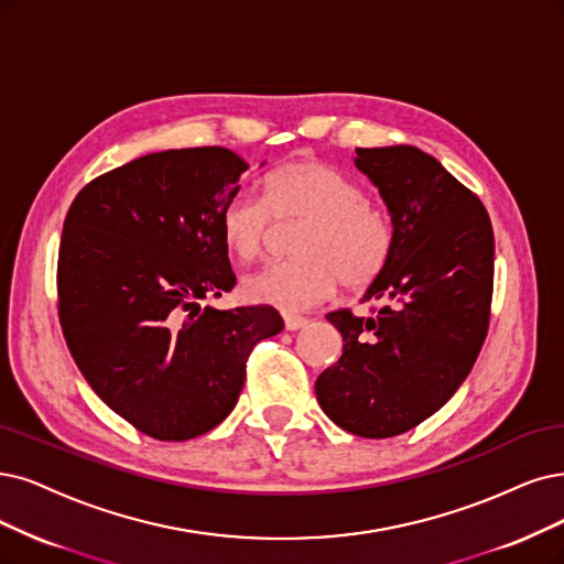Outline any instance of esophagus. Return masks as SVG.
<instances>
[{
  "label": "esophagus",
  "instance_id": "1",
  "mask_svg": "<svg viewBox=\"0 0 564 564\" xmlns=\"http://www.w3.org/2000/svg\"><path fill=\"white\" fill-rule=\"evenodd\" d=\"M283 323H285V329L295 332V329L306 327V325H308V318H304V316H295V314H285V316H283Z\"/></svg>",
  "mask_w": 564,
  "mask_h": 564
}]
</instances>
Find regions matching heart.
Returning a JSON list of instances; mask_svg holds the SVG:
<instances>
[{
	"label": "heart",
	"instance_id": "heart-1",
	"mask_svg": "<svg viewBox=\"0 0 564 564\" xmlns=\"http://www.w3.org/2000/svg\"><path fill=\"white\" fill-rule=\"evenodd\" d=\"M276 223L306 220L295 239V260L271 262L243 279L250 302L304 311L344 283L365 290L394 250V229L365 187L337 166L314 158L279 164L264 178V199L237 195L220 212V237L241 262L264 253Z\"/></svg>",
	"mask_w": 564,
	"mask_h": 564
}]
</instances>
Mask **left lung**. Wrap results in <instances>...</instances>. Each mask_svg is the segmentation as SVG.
<instances>
[{
    "instance_id": "8db88e82",
    "label": "left lung",
    "mask_w": 564,
    "mask_h": 564,
    "mask_svg": "<svg viewBox=\"0 0 564 564\" xmlns=\"http://www.w3.org/2000/svg\"><path fill=\"white\" fill-rule=\"evenodd\" d=\"M356 166L379 187L394 250L362 302L327 321L344 337L337 365L316 381V398L341 430L386 440L440 411L481 350L492 302L495 237L486 206L413 145L356 149Z\"/></svg>"
}]
</instances>
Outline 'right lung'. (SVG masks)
<instances>
[{"label": "right lung", "mask_w": 564, "mask_h": 564, "mask_svg": "<svg viewBox=\"0 0 564 564\" xmlns=\"http://www.w3.org/2000/svg\"><path fill=\"white\" fill-rule=\"evenodd\" d=\"M246 170L220 145L143 155L83 187L62 227L57 311L72 358L104 404L160 442L223 423L250 350L283 329L267 304H199L237 283L220 212Z\"/></svg>", "instance_id": "add662e5"}]
</instances>
